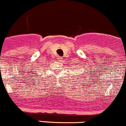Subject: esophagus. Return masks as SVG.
Returning a JSON list of instances; mask_svg holds the SVG:
<instances>
[{"label": "esophagus", "instance_id": "1", "mask_svg": "<svg viewBox=\"0 0 126 126\" xmlns=\"http://www.w3.org/2000/svg\"><path fill=\"white\" fill-rule=\"evenodd\" d=\"M58 59H59V60H61V58H60V57H59V58H58Z\"/></svg>", "mask_w": 126, "mask_h": 126}]
</instances>
